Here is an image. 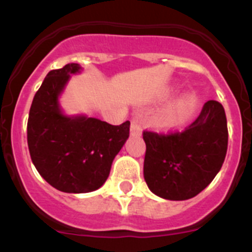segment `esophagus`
<instances>
[{
  "mask_svg": "<svg viewBox=\"0 0 252 252\" xmlns=\"http://www.w3.org/2000/svg\"><path fill=\"white\" fill-rule=\"evenodd\" d=\"M130 133L131 136H140L141 135V126H140L137 120H132V122H131Z\"/></svg>",
  "mask_w": 252,
  "mask_h": 252,
  "instance_id": "obj_1",
  "label": "esophagus"
}]
</instances>
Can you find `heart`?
<instances>
[{
  "mask_svg": "<svg viewBox=\"0 0 252 252\" xmlns=\"http://www.w3.org/2000/svg\"><path fill=\"white\" fill-rule=\"evenodd\" d=\"M175 90H177L175 87L166 88L162 92L161 98L171 95L175 92ZM195 104H197V97L193 93H187L179 101L169 106L168 108H165L158 115V117L155 119V126L162 131L177 130L180 126H183L186 120L188 119L189 113L194 110Z\"/></svg>",
  "mask_w": 252,
  "mask_h": 252,
  "instance_id": "obj_1",
  "label": "heart"
}]
</instances>
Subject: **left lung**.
<instances>
[{
    "label": "left lung",
    "instance_id": "obj_1",
    "mask_svg": "<svg viewBox=\"0 0 252 252\" xmlns=\"http://www.w3.org/2000/svg\"><path fill=\"white\" fill-rule=\"evenodd\" d=\"M144 179L155 195L186 201L201 193L221 170L228 131L224 108L207 101L186 131L158 135L144 131Z\"/></svg>",
    "mask_w": 252,
    "mask_h": 252
}]
</instances>
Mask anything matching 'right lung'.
I'll use <instances>...</instances> for the list:
<instances>
[{"label": "right lung", "instance_id": "add662e5", "mask_svg": "<svg viewBox=\"0 0 252 252\" xmlns=\"http://www.w3.org/2000/svg\"><path fill=\"white\" fill-rule=\"evenodd\" d=\"M82 70L75 63L50 70L29 113L31 160L51 187L65 193H90L101 188L130 133V121L113 126L87 115L64 112L60 97L72 75Z\"/></svg>", "mask_w": 252, "mask_h": 252}]
</instances>
